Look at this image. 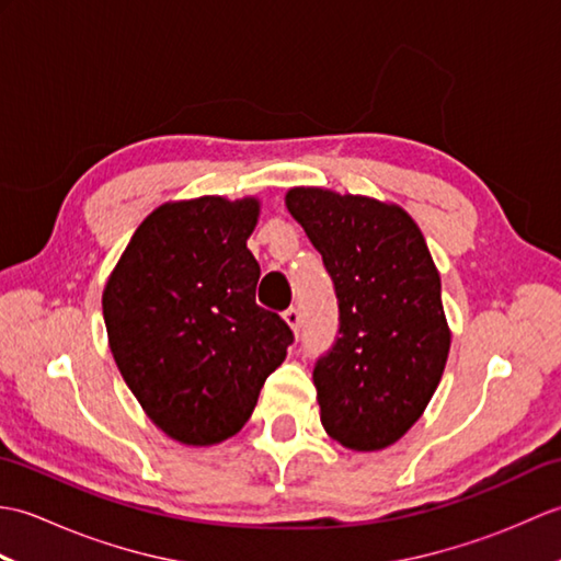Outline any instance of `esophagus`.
Instances as JSON below:
<instances>
[{
    "label": "esophagus",
    "mask_w": 561,
    "mask_h": 561,
    "mask_svg": "<svg viewBox=\"0 0 561 561\" xmlns=\"http://www.w3.org/2000/svg\"><path fill=\"white\" fill-rule=\"evenodd\" d=\"M284 320H287L289 328H291L294 332L301 330V311H299V308H296V306H291V308H287V311H284Z\"/></svg>",
    "instance_id": "34e87169"
}]
</instances>
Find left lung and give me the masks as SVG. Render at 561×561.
I'll list each match as a JSON object with an SVG mask.
<instances>
[{"mask_svg":"<svg viewBox=\"0 0 561 561\" xmlns=\"http://www.w3.org/2000/svg\"><path fill=\"white\" fill-rule=\"evenodd\" d=\"M337 296V335L313 366L320 422L352 450L396 444L420 420L450 347L440 277L408 211L294 187L287 195Z\"/></svg>","mask_w":561,"mask_h":561,"instance_id":"1","label":"left lung"}]
</instances>
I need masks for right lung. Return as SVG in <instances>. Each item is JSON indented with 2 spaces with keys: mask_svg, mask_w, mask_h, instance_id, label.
<instances>
[{
  "mask_svg": "<svg viewBox=\"0 0 561 561\" xmlns=\"http://www.w3.org/2000/svg\"><path fill=\"white\" fill-rule=\"evenodd\" d=\"M257 199L199 197L139 224L103 291L111 352L149 420L187 446L238 434L294 332L257 306Z\"/></svg>",
  "mask_w": 561,
  "mask_h": 561,
  "instance_id": "obj_1",
  "label": "right lung"
}]
</instances>
